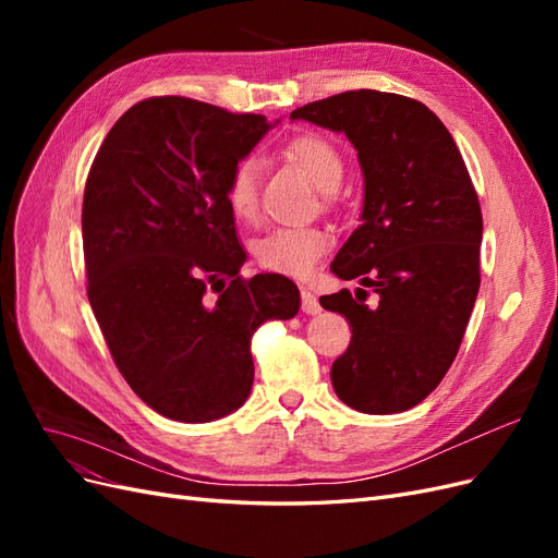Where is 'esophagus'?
Returning a JSON list of instances; mask_svg holds the SVG:
<instances>
[{
    "label": "esophagus",
    "instance_id": "34e87169",
    "mask_svg": "<svg viewBox=\"0 0 558 558\" xmlns=\"http://www.w3.org/2000/svg\"><path fill=\"white\" fill-rule=\"evenodd\" d=\"M300 298H302V312L305 314H320V305H318V298L310 291V289H302V293H300Z\"/></svg>",
    "mask_w": 558,
    "mask_h": 558
}]
</instances>
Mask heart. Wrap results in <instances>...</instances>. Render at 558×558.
<instances>
[{
    "instance_id": "b5f03b06",
    "label": "heart",
    "mask_w": 558,
    "mask_h": 558,
    "mask_svg": "<svg viewBox=\"0 0 558 558\" xmlns=\"http://www.w3.org/2000/svg\"><path fill=\"white\" fill-rule=\"evenodd\" d=\"M289 156L318 191H335L344 177V160L320 134H300L289 146ZM258 177L260 165L256 158H244L230 172L226 199L230 211L240 221H256L258 216ZM332 238L318 226L302 228H272L256 244V260L263 269L283 277H307L320 256L328 251Z\"/></svg>"
}]
</instances>
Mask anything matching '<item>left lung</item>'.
Returning <instances> with one entry per match:
<instances>
[{
    "label": "left lung",
    "mask_w": 558,
    "mask_h": 558,
    "mask_svg": "<svg viewBox=\"0 0 558 558\" xmlns=\"http://www.w3.org/2000/svg\"><path fill=\"white\" fill-rule=\"evenodd\" d=\"M291 118L344 132L365 181L361 226L330 265L378 293L365 306L347 289L320 307L351 326L332 363L337 398L365 414L414 408L459 353L480 291L482 211L449 130L426 105L396 93L349 90Z\"/></svg>",
    "instance_id": "left-lung-1"
}]
</instances>
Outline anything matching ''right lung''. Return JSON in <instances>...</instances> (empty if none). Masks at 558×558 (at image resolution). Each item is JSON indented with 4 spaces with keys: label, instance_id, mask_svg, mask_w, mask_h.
<instances>
[{
    "label": "right lung",
    "instance_id": "1",
    "mask_svg": "<svg viewBox=\"0 0 558 558\" xmlns=\"http://www.w3.org/2000/svg\"><path fill=\"white\" fill-rule=\"evenodd\" d=\"M269 128L265 116L150 97L118 118L86 181L90 307L132 391L183 424L242 408L253 332L300 310L291 279L240 277L246 253L226 199L234 165Z\"/></svg>",
    "mask_w": 558,
    "mask_h": 558
}]
</instances>
